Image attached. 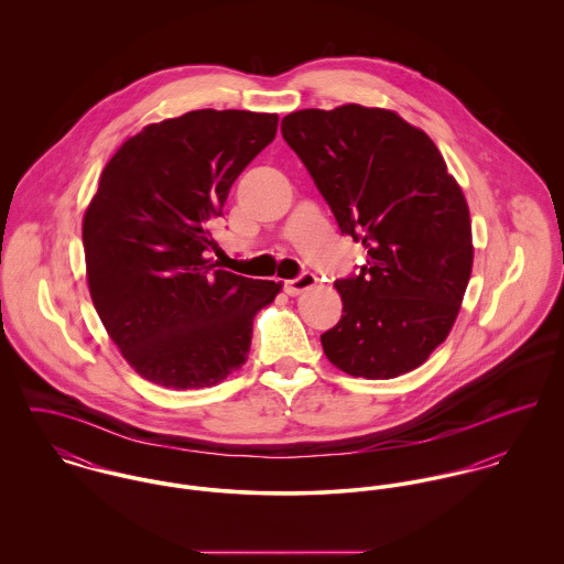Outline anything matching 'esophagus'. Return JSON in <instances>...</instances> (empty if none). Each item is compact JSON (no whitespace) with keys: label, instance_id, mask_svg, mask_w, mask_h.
Wrapping results in <instances>:
<instances>
[{"label":"esophagus","instance_id":"esophagus-1","mask_svg":"<svg viewBox=\"0 0 564 564\" xmlns=\"http://www.w3.org/2000/svg\"><path fill=\"white\" fill-rule=\"evenodd\" d=\"M315 284H317V275H313V273H300V275L293 278V280H284V291H286L291 297H295V295H302L304 291L313 289Z\"/></svg>","mask_w":564,"mask_h":564}]
</instances>
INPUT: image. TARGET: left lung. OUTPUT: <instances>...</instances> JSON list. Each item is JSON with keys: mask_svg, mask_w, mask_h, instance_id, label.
Masks as SVG:
<instances>
[{"mask_svg": "<svg viewBox=\"0 0 564 564\" xmlns=\"http://www.w3.org/2000/svg\"><path fill=\"white\" fill-rule=\"evenodd\" d=\"M282 137L343 235L367 260L334 286L340 322L323 332L340 371L391 380L447 338L474 264L469 208L432 139L400 115L358 104L297 110Z\"/></svg>", "mask_w": 564, "mask_h": 564, "instance_id": "1", "label": "left lung"}]
</instances>
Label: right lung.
Masks as SVG:
<instances>
[{"label": "right lung", "mask_w": 564, "mask_h": 564, "mask_svg": "<svg viewBox=\"0 0 564 564\" xmlns=\"http://www.w3.org/2000/svg\"><path fill=\"white\" fill-rule=\"evenodd\" d=\"M278 115L193 110L152 123L106 164L82 241L106 332L145 380L204 389L241 369L253 315L280 284L208 260L213 219L273 139Z\"/></svg>", "instance_id": "1"}]
</instances>
